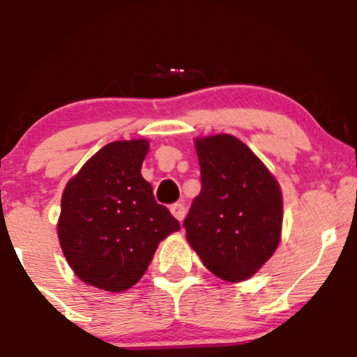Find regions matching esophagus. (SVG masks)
I'll return each mask as SVG.
<instances>
[{
    "label": "esophagus",
    "mask_w": 357,
    "mask_h": 357,
    "mask_svg": "<svg viewBox=\"0 0 357 357\" xmlns=\"http://www.w3.org/2000/svg\"><path fill=\"white\" fill-rule=\"evenodd\" d=\"M171 213H173V216L176 220L179 221V223H181V221L184 220V215H186V208H184V204L183 203H174V204H171Z\"/></svg>",
    "instance_id": "1"
}]
</instances>
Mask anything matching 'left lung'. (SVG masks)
<instances>
[{"instance_id":"1","label":"left lung","mask_w":357,"mask_h":357,"mask_svg":"<svg viewBox=\"0 0 357 357\" xmlns=\"http://www.w3.org/2000/svg\"><path fill=\"white\" fill-rule=\"evenodd\" d=\"M195 146L202 191L183 223L186 238L221 280H247L280 241V186L252 149L230 134L199 137Z\"/></svg>"}]
</instances>
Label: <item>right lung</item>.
Returning <instances> with one entry per match:
<instances>
[{"instance_id": "right-lung-1", "label": "right lung", "mask_w": 357, "mask_h": 357, "mask_svg": "<svg viewBox=\"0 0 357 357\" xmlns=\"http://www.w3.org/2000/svg\"><path fill=\"white\" fill-rule=\"evenodd\" d=\"M147 151L146 139L110 142L65 186L56 231L68 265L85 284L109 292L130 289L159 241L179 230L142 178Z\"/></svg>"}]
</instances>
